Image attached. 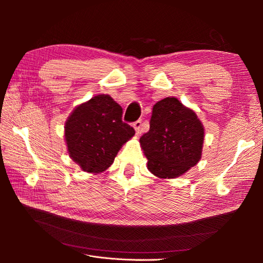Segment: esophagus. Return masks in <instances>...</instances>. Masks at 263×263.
I'll return each instance as SVG.
<instances>
[{
  "instance_id": "esophagus-1",
  "label": "esophagus",
  "mask_w": 263,
  "mask_h": 263,
  "mask_svg": "<svg viewBox=\"0 0 263 263\" xmlns=\"http://www.w3.org/2000/svg\"><path fill=\"white\" fill-rule=\"evenodd\" d=\"M141 119H138V121H136L135 122L134 124H133V126H134V128H135V130H136V134L137 135H139L140 134V132H141Z\"/></svg>"
}]
</instances>
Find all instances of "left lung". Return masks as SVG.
<instances>
[{
    "mask_svg": "<svg viewBox=\"0 0 263 263\" xmlns=\"http://www.w3.org/2000/svg\"><path fill=\"white\" fill-rule=\"evenodd\" d=\"M139 140L149 171L173 179L201 159L204 128L193 110L176 98H165L155 104L150 128Z\"/></svg>",
    "mask_w": 263,
    "mask_h": 263,
    "instance_id": "1",
    "label": "left lung"
}]
</instances>
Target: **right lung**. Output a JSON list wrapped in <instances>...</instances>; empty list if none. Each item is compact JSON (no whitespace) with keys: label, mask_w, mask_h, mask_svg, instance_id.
<instances>
[{"label":"right lung","mask_w":263,"mask_h":263,"mask_svg":"<svg viewBox=\"0 0 263 263\" xmlns=\"http://www.w3.org/2000/svg\"><path fill=\"white\" fill-rule=\"evenodd\" d=\"M122 115V107L104 94L78 106L70 115L65 127L69 156L82 170L104 171L134 136L135 129L123 122Z\"/></svg>","instance_id":"add662e5"}]
</instances>
